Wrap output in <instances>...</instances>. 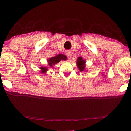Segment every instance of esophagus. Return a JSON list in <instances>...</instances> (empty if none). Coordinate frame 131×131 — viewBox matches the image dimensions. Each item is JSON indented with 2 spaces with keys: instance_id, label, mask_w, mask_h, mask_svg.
<instances>
[{
  "instance_id": "1",
  "label": "esophagus",
  "mask_w": 131,
  "mask_h": 131,
  "mask_svg": "<svg viewBox=\"0 0 131 131\" xmlns=\"http://www.w3.org/2000/svg\"><path fill=\"white\" fill-rule=\"evenodd\" d=\"M66 55H67V56L69 57L71 56V52H70V51H66Z\"/></svg>"
}]
</instances>
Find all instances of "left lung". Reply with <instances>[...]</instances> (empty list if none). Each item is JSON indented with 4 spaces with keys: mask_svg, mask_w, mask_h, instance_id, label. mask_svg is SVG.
Masks as SVG:
<instances>
[{
    "mask_svg": "<svg viewBox=\"0 0 131 131\" xmlns=\"http://www.w3.org/2000/svg\"><path fill=\"white\" fill-rule=\"evenodd\" d=\"M77 67H78L80 71H84L85 69V61L81 57H79L77 59Z\"/></svg>",
    "mask_w": 131,
    "mask_h": 131,
    "instance_id": "obj_1",
    "label": "left lung"
}]
</instances>
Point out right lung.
Masks as SVG:
<instances>
[{
    "label": "right lung",
    "instance_id": "1",
    "mask_svg": "<svg viewBox=\"0 0 131 131\" xmlns=\"http://www.w3.org/2000/svg\"><path fill=\"white\" fill-rule=\"evenodd\" d=\"M67 59V57H66L65 55L63 54H58L56 56L50 58L49 59H48V65L50 67H52V66L54 65H55L57 63H58L61 61H65ZM42 73H46L48 70V68L46 67H40Z\"/></svg>",
    "mask_w": 131,
    "mask_h": 131
}]
</instances>
